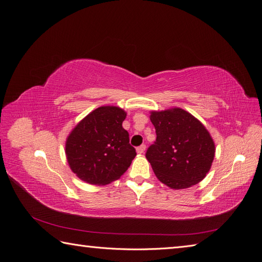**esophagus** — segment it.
<instances>
[{
	"instance_id": "obj_1",
	"label": "esophagus",
	"mask_w": 262,
	"mask_h": 262,
	"mask_svg": "<svg viewBox=\"0 0 262 262\" xmlns=\"http://www.w3.org/2000/svg\"><path fill=\"white\" fill-rule=\"evenodd\" d=\"M145 148H146V146L144 144L140 145L139 147H137V153L138 154H143L145 152Z\"/></svg>"
}]
</instances>
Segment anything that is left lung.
I'll return each mask as SVG.
<instances>
[{
  "mask_svg": "<svg viewBox=\"0 0 262 262\" xmlns=\"http://www.w3.org/2000/svg\"><path fill=\"white\" fill-rule=\"evenodd\" d=\"M156 142L146 152L155 176L173 190L202 181L211 169L215 143L204 124L186 110L172 107L152 110Z\"/></svg>",
  "mask_w": 262,
  "mask_h": 262,
  "instance_id": "left-lung-1",
  "label": "left lung"
}]
</instances>
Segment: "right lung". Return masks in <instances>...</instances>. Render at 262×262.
<instances>
[{
    "label": "right lung",
    "instance_id": "right-lung-1",
    "mask_svg": "<svg viewBox=\"0 0 262 262\" xmlns=\"http://www.w3.org/2000/svg\"><path fill=\"white\" fill-rule=\"evenodd\" d=\"M126 113L101 106L85 116L66 140L67 161L75 175L90 185L105 186L120 178L137 153L122 122Z\"/></svg>",
    "mask_w": 262,
    "mask_h": 262
}]
</instances>
